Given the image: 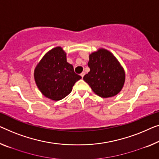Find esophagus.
<instances>
[{"label":"esophagus","mask_w":159,"mask_h":159,"mask_svg":"<svg viewBox=\"0 0 159 159\" xmlns=\"http://www.w3.org/2000/svg\"><path fill=\"white\" fill-rule=\"evenodd\" d=\"M84 75H85V72H82L81 73H80V76H81L82 78L84 76Z\"/></svg>","instance_id":"34e87169"}]
</instances>
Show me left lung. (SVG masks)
<instances>
[{
	"instance_id": "8db88e82",
	"label": "left lung",
	"mask_w": 159,
	"mask_h": 159,
	"mask_svg": "<svg viewBox=\"0 0 159 159\" xmlns=\"http://www.w3.org/2000/svg\"><path fill=\"white\" fill-rule=\"evenodd\" d=\"M90 71L84 80L95 93L102 98L117 95L125 82V72L116 57L107 50L101 48L89 56Z\"/></svg>"
}]
</instances>
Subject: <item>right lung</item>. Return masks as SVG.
Segmentation results:
<instances>
[{"instance_id": "1", "label": "right lung", "mask_w": 159, "mask_h": 159, "mask_svg": "<svg viewBox=\"0 0 159 159\" xmlns=\"http://www.w3.org/2000/svg\"><path fill=\"white\" fill-rule=\"evenodd\" d=\"M34 78L41 93L51 100L59 101L72 91L75 83L81 76L74 72L66 61V54L61 47L48 51L37 65Z\"/></svg>"}]
</instances>
